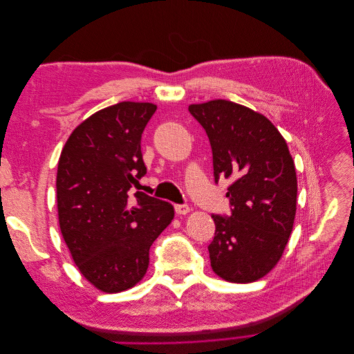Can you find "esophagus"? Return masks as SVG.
Listing matches in <instances>:
<instances>
[{"instance_id":"1","label":"esophagus","mask_w":354,"mask_h":354,"mask_svg":"<svg viewBox=\"0 0 354 354\" xmlns=\"http://www.w3.org/2000/svg\"><path fill=\"white\" fill-rule=\"evenodd\" d=\"M174 209H176V214H178V216H186V214L190 212L189 205H176Z\"/></svg>"}]
</instances>
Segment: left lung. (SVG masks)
<instances>
[{
    "label": "left lung",
    "instance_id": "left-lung-1",
    "mask_svg": "<svg viewBox=\"0 0 354 354\" xmlns=\"http://www.w3.org/2000/svg\"><path fill=\"white\" fill-rule=\"evenodd\" d=\"M212 149L214 177L232 178L230 217L212 216V272L233 283L261 279L281 260L294 227L297 173L277 128L259 112L229 100L190 104Z\"/></svg>",
    "mask_w": 354,
    "mask_h": 354
}]
</instances>
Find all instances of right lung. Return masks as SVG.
Instances as JSON below:
<instances>
[{
  "instance_id": "right-lung-1",
  "label": "right lung",
  "mask_w": 354,
  "mask_h": 354,
  "mask_svg": "<svg viewBox=\"0 0 354 354\" xmlns=\"http://www.w3.org/2000/svg\"><path fill=\"white\" fill-rule=\"evenodd\" d=\"M156 111L121 102L93 113L59 158L57 212L62 236L81 274L102 292L127 291L149 267V250L174 218L169 202L128 192L146 174L140 140Z\"/></svg>"
}]
</instances>
